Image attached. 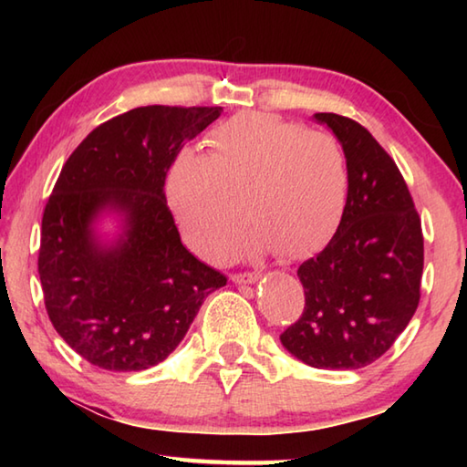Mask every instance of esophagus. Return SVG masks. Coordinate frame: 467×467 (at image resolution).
<instances>
[{
  "mask_svg": "<svg viewBox=\"0 0 467 467\" xmlns=\"http://www.w3.org/2000/svg\"><path fill=\"white\" fill-rule=\"evenodd\" d=\"M261 279V273H243V275H233L231 281L236 285H253Z\"/></svg>",
  "mask_w": 467,
  "mask_h": 467,
  "instance_id": "obj_1",
  "label": "esophagus"
}]
</instances>
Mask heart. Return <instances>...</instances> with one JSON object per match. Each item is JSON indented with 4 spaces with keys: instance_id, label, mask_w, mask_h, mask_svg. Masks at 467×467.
I'll use <instances>...</instances> for the list:
<instances>
[{
    "instance_id": "heart-1",
    "label": "heart",
    "mask_w": 467,
    "mask_h": 467,
    "mask_svg": "<svg viewBox=\"0 0 467 467\" xmlns=\"http://www.w3.org/2000/svg\"><path fill=\"white\" fill-rule=\"evenodd\" d=\"M206 148V156L182 150L166 176L178 228L204 259H231L246 218L254 226L249 251L283 259L319 251L335 234L349 164L331 134L269 112H241L208 134Z\"/></svg>"
}]
</instances>
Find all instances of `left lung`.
Wrapping results in <instances>:
<instances>
[{
	"label": "left lung",
	"mask_w": 467,
	"mask_h": 467,
	"mask_svg": "<svg viewBox=\"0 0 467 467\" xmlns=\"http://www.w3.org/2000/svg\"><path fill=\"white\" fill-rule=\"evenodd\" d=\"M349 164V192L337 233L305 261L301 319L281 335L317 369H359L389 349L420 303L423 234L400 168L351 118L321 112Z\"/></svg>",
	"instance_id": "obj_1"
}]
</instances>
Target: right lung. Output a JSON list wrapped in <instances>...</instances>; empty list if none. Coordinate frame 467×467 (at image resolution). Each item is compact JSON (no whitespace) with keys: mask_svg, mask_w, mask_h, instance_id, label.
Wrapping results in <instances>:
<instances>
[{"mask_svg":"<svg viewBox=\"0 0 467 467\" xmlns=\"http://www.w3.org/2000/svg\"><path fill=\"white\" fill-rule=\"evenodd\" d=\"M223 108L142 106L100 124L67 158L42 218L37 271L59 337L106 371H144L184 339L226 276L188 253L164 181ZM114 215L119 233L99 231Z\"/></svg>","mask_w":467,"mask_h":467,"instance_id":"right-lung-1","label":"right lung"}]
</instances>
